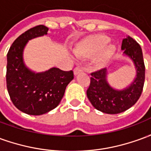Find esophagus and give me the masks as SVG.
I'll return each instance as SVG.
<instances>
[{
    "label": "esophagus",
    "mask_w": 151,
    "mask_h": 151,
    "mask_svg": "<svg viewBox=\"0 0 151 151\" xmlns=\"http://www.w3.org/2000/svg\"><path fill=\"white\" fill-rule=\"evenodd\" d=\"M82 71H83V69H82V67L78 66V67H76L75 69H73V73H74V75H78V73H82Z\"/></svg>",
    "instance_id": "1"
}]
</instances>
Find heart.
Segmentation results:
<instances>
[{
  "instance_id": "b5f03b06",
  "label": "heart",
  "mask_w": 151,
  "mask_h": 151,
  "mask_svg": "<svg viewBox=\"0 0 151 151\" xmlns=\"http://www.w3.org/2000/svg\"><path fill=\"white\" fill-rule=\"evenodd\" d=\"M109 42L110 38L104 35H89L76 43L73 52L78 57L90 58L94 56V65L102 68L108 64L116 51V47Z\"/></svg>"
}]
</instances>
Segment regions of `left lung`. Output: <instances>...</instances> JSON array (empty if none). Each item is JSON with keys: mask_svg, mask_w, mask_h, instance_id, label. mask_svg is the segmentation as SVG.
Listing matches in <instances>:
<instances>
[{"mask_svg": "<svg viewBox=\"0 0 151 151\" xmlns=\"http://www.w3.org/2000/svg\"><path fill=\"white\" fill-rule=\"evenodd\" d=\"M124 54L129 56L136 69L133 82L123 90H116L107 81V69L91 73L86 95L94 108L104 113L118 114L134 105L142 95L145 82V65L142 48L136 40L128 36L121 45Z\"/></svg>", "mask_w": 151, "mask_h": 151, "instance_id": "obj_1", "label": "left lung"}]
</instances>
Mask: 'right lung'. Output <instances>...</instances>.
I'll return each instance as SVG.
<instances>
[{"instance_id":"right-lung-1","label":"right lung","mask_w":151,"mask_h":151,"mask_svg":"<svg viewBox=\"0 0 151 151\" xmlns=\"http://www.w3.org/2000/svg\"><path fill=\"white\" fill-rule=\"evenodd\" d=\"M48 28L39 25L18 36L7 53L6 86L11 101L18 110L39 116L52 110L62 99L73 72L52 68L35 73L23 62V50L30 40L47 34Z\"/></svg>"}]
</instances>
